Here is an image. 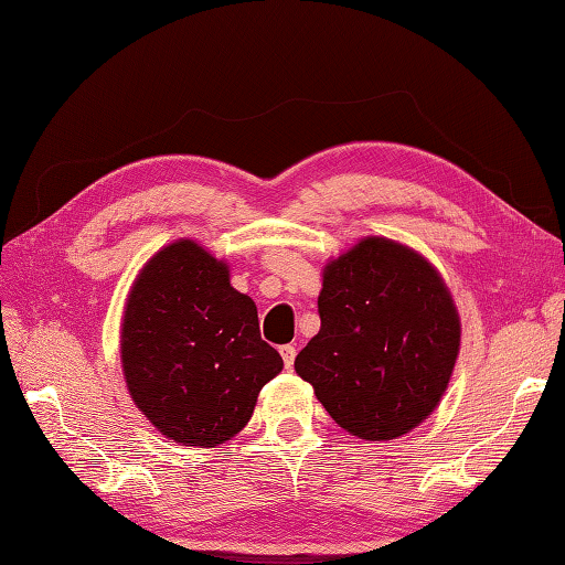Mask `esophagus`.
Wrapping results in <instances>:
<instances>
[{
  "label": "esophagus",
  "instance_id": "esophagus-1",
  "mask_svg": "<svg viewBox=\"0 0 565 565\" xmlns=\"http://www.w3.org/2000/svg\"><path fill=\"white\" fill-rule=\"evenodd\" d=\"M279 352H281V359H284V366L291 369L294 362H296V347L294 344H281Z\"/></svg>",
  "mask_w": 565,
  "mask_h": 565
}]
</instances>
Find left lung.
<instances>
[{"instance_id": "left-lung-1", "label": "left lung", "mask_w": 565, "mask_h": 565, "mask_svg": "<svg viewBox=\"0 0 565 565\" xmlns=\"http://www.w3.org/2000/svg\"><path fill=\"white\" fill-rule=\"evenodd\" d=\"M320 332L296 356L330 417L381 441L435 411L459 354L447 286L417 252L366 237L322 274Z\"/></svg>"}]
</instances>
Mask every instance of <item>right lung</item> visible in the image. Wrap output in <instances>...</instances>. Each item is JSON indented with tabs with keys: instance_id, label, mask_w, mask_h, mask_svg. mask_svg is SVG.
<instances>
[{
	"instance_id": "obj_1",
	"label": "right lung",
	"mask_w": 565,
	"mask_h": 565,
	"mask_svg": "<svg viewBox=\"0 0 565 565\" xmlns=\"http://www.w3.org/2000/svg\"><path fill=\"white\" fill-rule=\"evenodd\" d=\"M121 359L128 391L162 435L215 447L243 429L284 362L262 340L257 306L191 239L158 252L128 296Z\"/></svg>"
}]
</instances>
